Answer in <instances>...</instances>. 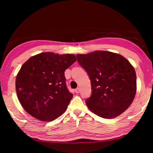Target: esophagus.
I'll return each mask as SVG.
<instances>
[{
	"instance_id": "obj_1",
	"label": "esophagus",
	"mask_w": 153,
	"mask_h": 153,
	"mask_svg": "<svg viewBox=\"0 0 153 153\" xmlns=\"http://www.w3.org/2000/svg\"><path fill=\"white\" fill-rule=\"evenodd\" d=\"M75 92H76V93H79L80 92V89L79 88V87H77V88L75 89Z\"/></svg>"
}]
</instances>
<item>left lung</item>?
Listing matches in <instances>:
<instances>
[{
	"label": "left lung",
	"instance_id": "8db88e82",
	"mask_svg": "<svg viewBox=\"0 0 153 153\" xmlns=\"http://www.w3.org/2000/svg\"><path fill=\"white\" fill-rule=\"evenodd\" d=\"M76 56L91 82V96L86 100L91 111L108 119L128 109L137 89L135 71L129 62L119 54L103 51Z\"/></svg>",
	"mask_w": 153,
	"mask_h": 153
}]
</instances>
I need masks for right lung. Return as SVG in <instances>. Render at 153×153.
I'll return each mask as SVG.
<instances>
[{
	"label": "right lung",
	"mask_w": 153,
	"mask_h": 153,
	"mask_svg": "<svg viewBox=\"0 0 153 153\" xmlns=\"http://www.w3.org/2000/svg\"><path fill=\"white\" fill-rule=\"evenodd\" d=\"M76 61L74 54L50 52L29 58L16 79V93L25 111L43 122L64 114L73 97L66 87L64 71Z\"/></svg>",
	"instance_id": "1"
}]
</instances>
